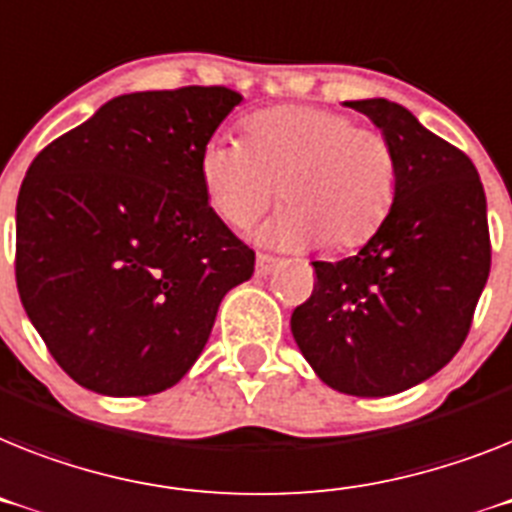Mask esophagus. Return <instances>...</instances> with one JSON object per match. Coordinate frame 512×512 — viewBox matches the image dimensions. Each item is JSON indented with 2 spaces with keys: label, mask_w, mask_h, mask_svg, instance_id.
Masks as SVG:
<instances>
[{
  "label": "esophagus",
  "mask_w": 512,
  "mask_h": 512,
  "mask_svg": "<svg viewBox=\"0 0 512 512\" xmlns=\"http://www.w3.org/2000/svg\"><path fill=\"white\" fill-rule=\"evenodd\" d=\"M278 263H281L278 257L263 255V252H260V255H257V268H255V273H257V276H268V273H273V270L278 268Z\"/></svg>",
  "instance_id": "1"
}]
</instances>
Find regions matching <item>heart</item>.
Wrapping results in <instances>:
<instances>
[{"mask_svg": "<svg viewBox=\"0 0 512 512\" xmlns=\"http://www.w3.org/2000/svg\"><path fill=\"white\" fill-rule=\"evenodd\" d=\"M210 210L244 229L278 197L268 234L286 247L322 242L333 252L367 244L393 213L398 156L388 135L349 114L304 103L252 111L242 140L213 135L197 156Z\"/></svg>", "mask_w": 512, "mask_h": 512, "instance_id": "obj_1", "label": "heart"}]
</instances>
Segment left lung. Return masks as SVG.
Segmentation results:
<instances>
[{"instance_id": "obj_1", "label": "left lung", "mask_w": 512, "mask_h": 512, "mask_svg": "<svg viewBox=\"0 0 512 512\" xmlns=\"http://www.w3.org/2000/svg\"><path fill=\"white\" fill-rule=\"evenodd\" d=\"M398 156L393 213L354 257L315 260L291 315L325 385L380 398L440 372L466 341L492 265L487 197L471 158L385 98L349 101Z\"/></svg>"}]
</instances>
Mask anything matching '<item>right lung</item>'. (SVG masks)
<instances>
[{
	"instance_id": "1",
	"label": "right lung",
	"mask_w": 512,
	"mask_h": 512,
	"mask_svg": "<svg viewBox=\"0 0 512 512\" xmlns=\"http://www.w3.org/2000/svg\"><path fill=\"white\" fill-rule=\"evenodd\" d=\"M242 96L187 85L111 98L46 145L17 195L20 302L59 367L103 395L187 375L255 252L210 210L197 156Z\"/></svg>"
}]
</instances>
